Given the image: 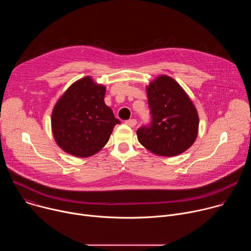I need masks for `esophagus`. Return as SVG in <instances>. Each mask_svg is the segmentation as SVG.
I'll return each instance as SVG.
<instances>
[{
  "instance_id": "1",
  "label": "esophagus",
  "mask_w": 251,
  "mask_h": 251,
  "mask_svg": "<svg viewBox=\"0 0 251 251\" xmlns=\"http://www.w3.org/2000/svg\"><path fill=\"white\" fill-rule=\"evenodd\" d=\"M125 124H126V125H128V126H130V127H132V128H134V127L136 126V124H137V120H136V119L127 120V121L125 122Z\"/></svg>"
}]
</instances>
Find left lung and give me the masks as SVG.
<instances>
[{
  "label": "left lung",
  "instance_id": "obj_1",
  "mask_svg": "<svg viewBox=\"0 0 251 251\" xmlns=\"http://www.w3.org/2000/svg\"><path fill=\"white\" fill-rule=\"evenodd\" d=\"M146 92L153 119L150 127L138 129V141L156 156L174 157L184 153L199 133L195 104L184 88L166 75L152 80Z\"/></svg>",
  "mask_w": 251,
  "mask_h": 251
}]
</instances>
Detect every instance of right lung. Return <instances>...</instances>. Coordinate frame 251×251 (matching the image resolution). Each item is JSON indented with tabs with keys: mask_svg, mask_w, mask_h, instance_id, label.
<instances>
[{
	"mask_svg": "<svg viewBox=\"0 0 251 251\" xmlns=\"http://www.w3.org/2000/svg\"><path fill=\"white\" fill-rule=\"evenodd\" d=\"M106 87L84 76L57 99L51 113V131L57 146L77 158L98 153L120 121L104 102Z\"/></svg>",
	"mask_w": 251,
	"mask_h": 251,
	"instance_id": "add662e5",
	"label": "right lung"
}]
</instances>
